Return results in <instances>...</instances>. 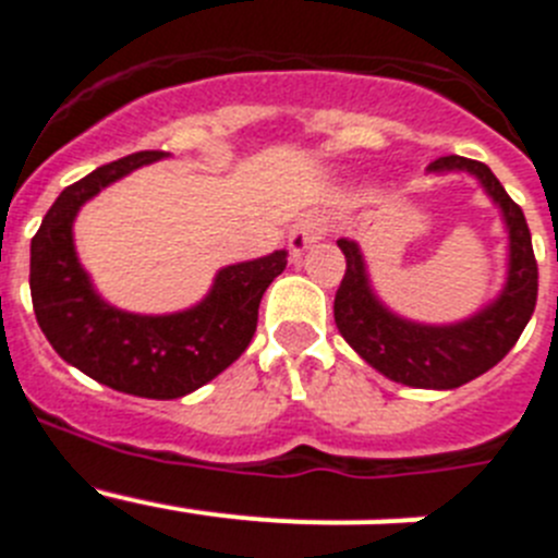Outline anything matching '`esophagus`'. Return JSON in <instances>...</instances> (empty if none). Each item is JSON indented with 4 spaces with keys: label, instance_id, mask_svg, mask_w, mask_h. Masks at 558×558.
Returning <instances> with one entry per match:
<instances>
[{
    "label": "esophagus",
    "instance_id": "1",
    "mask_svg": "<svg viewBox=\"0 0 558 558\" xmlns=\"http://www.w3.org/2000/svg\"><path fill=\"white\" fill-rule=\"evenodd\" d=\"M322 231H324V223L322 218H315V215H307V218L299 220V223L290 229V236H288L290 254H293L295 259L307 254V248L318 240V236H322Z\"/></svg>",
    "mask_w": 558,
    "mask_h": 558
}]
</instances>
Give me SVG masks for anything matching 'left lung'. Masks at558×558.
Instances as JSON below:
<instances>
[{"label":"left lung","instance_id":"obj_1","mask_svg":"<svg viewBox=\"0 0 558 558\" xmlns=\"http://www.w3.org/2000/svg\"><path fill=\"white\" fill-rule=\"evenodd\" d=\"M436 175L470 172L483 186L509 234L506 282L489 304L456 324H422L402 318L379 302L368 279L366 256L354 240L340 236L338 248L347 256V274L335 293V324L349 347L377 368L383 377L411 388L452 391L497 366L536 307V259L531 231L520 206L502 190L495 172L463 156H441L427 167Z\"/></svg>","mask_w":558,"mask_h":558}]
</instances>
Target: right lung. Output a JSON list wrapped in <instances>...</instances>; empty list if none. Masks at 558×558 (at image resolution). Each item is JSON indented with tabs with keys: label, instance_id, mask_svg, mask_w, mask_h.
Wrapping results in <instances>:
<instances>
[{
	"label": "right lung",
	"instance_id": "obj_1",
	"mask_svg": "<svg viewBox=\"0 0 558 558\" xmlns=\"http://www.w3.org/2000/svg\"><path fill=\"white\" fill-rule=\"evenodd\" d=\"M167 156L131 153L88 172L58 195L29 243V295L52 349L102 386L145 399L186 397L226 372L248 349L263 293L288 265L284 248L226 265L209 293L179 313L145 315L108 304L77 259V211L113 181Z\"/></svg>",
	"mask_w": 558,
	"mask_h": 558
}]
</instances>
